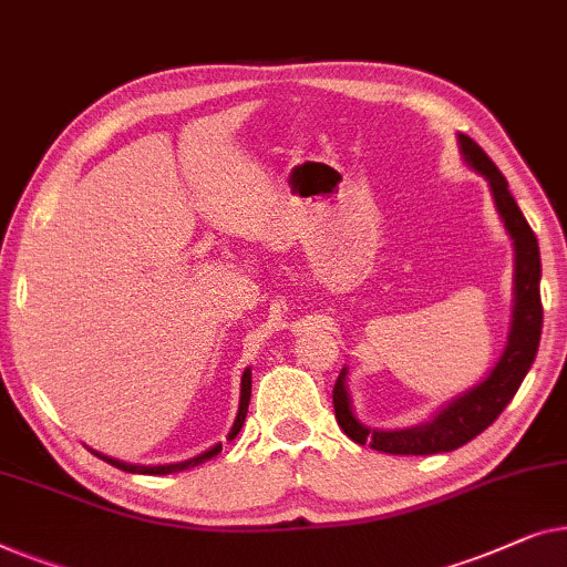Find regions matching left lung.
I'll use <instances>...</instances> for the list:
<instances>
[{"instance_id":"8db88e82","label":"left lung","mask_w":567,"mask_h":567,"mask_svg":"<svg viewBox=\"0 0 567 567\" xmlns=\"http://www.w3.org/2000/svg\"><path fill=\"white\" fill-rule=\"evenodd\" d=\"M462 158L473 166L477 174L488 179L496 210L504 220L508 236L514 238V310H512V331L504 354L488 372V378L477 382L475 388L452 398L444 403L432 419L419 426L409 429H370L357 421L347 390V367L339 372L337 385H333V411L337 421L349 440L357 444H370L372 450L388 454H436L452 452L457 446L475 440L485 432L501 411L512 403L519 390L522 380L537 357L539 333H542V298H539V244L529 223L519 210V205L508 193V182L498 166L491 162L488 154L470 138L457 135Z\"/></svg>"}]
</instances>
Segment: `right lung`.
<instances>
[{"label":"right lung","instance_id":"right-lung-1","mask_svg":"<svg viewBox=\"0 0 567 567\" xmlns=\"http://www.w3.org/2000/svg\"><path fill=\"white\" fill-rule=\"evenodd\" d=\"M249 401H251V370H249V367H246L244 378H241V403H238L236 421H234V426H230V432H228V442L236 440V434L241 432V426H244V421H246V411H249ZM220 450H223V444H215V446H210V450H207V452L197 454V457H189V460H185V462H174V465H154V467H148V465H131V462H121V460H115V457H107V454H102V452H94V450H92V452L97 454L100 460L110 462V465H113V467L123 470V473L169 475V473H179V470H189V467H195V465H203L205 460L215 457V454H218Z\"/></svg>","mask_w":567,"mask_h":567}]
</instances>
